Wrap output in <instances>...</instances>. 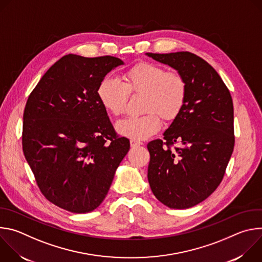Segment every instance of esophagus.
Masks as SVG:
<instances>
[{
  "mask_svg": "<svg viewBox=\"0 0 262 262\" xmlns=\"http://www.w3.org/2000/svg\"><path fill=\"white\" fill-rule=\"evenodd\" d=\"M141 145H142V142H140L138 140H134V139L130 140V146L132 147H138V146H141Z\"/></svg>",
  "mask_w": 262,
  "mask_h": 262,
  "instance_id": "esophagus-1",
  "label": "esophagus"
}]
</instances>
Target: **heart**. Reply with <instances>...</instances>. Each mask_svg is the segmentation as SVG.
I'll list each match as a JSON object with an SVG mask.
<instances>
[{
	"instance_id": "1",
	"label": "heart",
	"mask_w": 262,
	"mask_h": 262,
	"mask_svg": "<svg viewBox=\"0 0 262 262\" xmlns=\"http://www.w3.org/2000/svg\"><path fill=\"white\" fill-rule=\"evenodd\" d=\"M129 94L143 95L140 117L120 120L117 132L134 140H143L156 134L161 127L159 116L166 121L178 116L186 99V83L178 71L150 62H141L124 74V83L113 77H105L97 88V97L106 112L121 115Z\"/></svg>"
}]
</instances>
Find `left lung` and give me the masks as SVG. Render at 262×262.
I'll list each match as a JSON object with an SVG mask.
<instances>
[{
  "mask_svg": "<svg viewBox=\"0 0 262 262\" xmlns=\"http://www.w3.org/2000/svg\"><path fill=\"white\" fill-rule=\"evenodd\" d=\"M146 55L180 72L186 83L185 103L165 130V143L147 145L148 181L166 206L190 208L210 196L225 174L234 147L232 98L219 73L195 54ZM174 142L181 147L171 149Z\"/></svg>",
  "mask_w": 262,
  "mask_h": 262,
  "instance_id": "8db88e82",
  "label": "left lung"
}]
</instances>
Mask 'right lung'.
<instances>
[{"mask_svg":"<svg viewBox=\"0 0 262 262\" xmlns=\"http://www.w3.org/2000/svg\"><path fill=\"white\" fill-rule=\"evenodd\" d=\"M122 64L111 56L66 55L26 103L25 158L45 197L70 212H90L101 204L129 150V140L116 136L97 97L101 80Z\"/></svg>","mask_w":262,"mask_h":262,"instance_id":"add662e5","label":"right lung"}]
</instances>
